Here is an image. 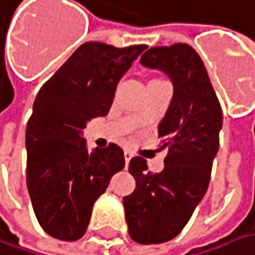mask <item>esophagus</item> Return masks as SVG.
Here are the masks:
<instances>
[{
    "instance_id": "esophagus-1",
    "label": "esophagus",
    "mask_w": 255,
    "mask_h": 255,
    "mask_svg": "<svg viewBox=\"0 0 255 255\" xmlns=\"http://www.w3.org/2000/svg\"><path fill=\"white\" fill-rule=\"evenodd\" d=\"M131 157H132V154H131L129 151H126V153H124V158H126V164H128V163H129V160H131Z\"/></svg>"
}]
</instances>
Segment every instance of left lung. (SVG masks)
Here are the masks:
<instances>
[{"mask_svg": "<svg viewBox=\"0 0 255 255\" xmlns=\"http://www.w3.org/2000/svg\"><path fill=\"white\" fill-rule=\"evenodd\" d=\"M140 62L164 72L174 88L158 124L163 147H169L166 166L153 173L142 157L131 158L135 189L123 198L129 237L147 246L173 240L202 201L219 148L222 110L202 59L186 43L150 47Z\"/></svg>", "mask_w": 255, "mask_h": 255, "instance_id": "left-lung-1", "label": "left lung"}]
</instances>
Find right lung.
Instances as JSON below:
<instances>
[{
  "label": "right lung",
  "instance_id": "right-lung-1",
  "mask_svg": "<svg viewBox=\"0 0 255 255\" xmlns=\"http://www.w3.org/2000/svg\"><path fill=\"white\" fill-rule=\"evenodd\" d=\"M145 47L83 43L38 91L25 131L27 187L40 227L53 238H82L94 203L126 166L114 142L88 151L82 129L108 114L120 79Z\"/></svg>",
  "mask_w": 255,
  "mask_h": 255
}]
</instances>
